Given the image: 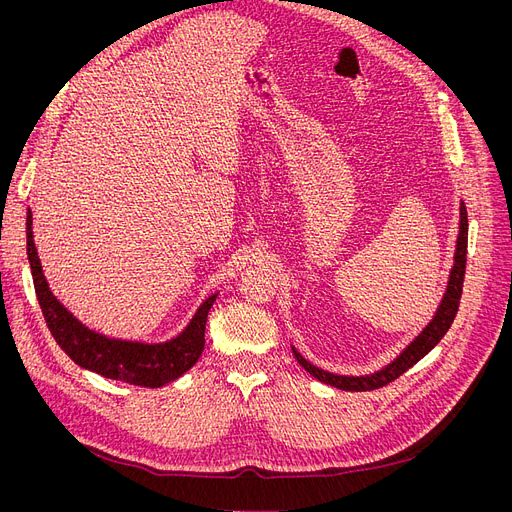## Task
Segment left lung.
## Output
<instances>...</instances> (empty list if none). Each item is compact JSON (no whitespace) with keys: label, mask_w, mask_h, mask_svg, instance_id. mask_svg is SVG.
<instances>
[{"label":"left lung","mask_w":512,"mask_h":512,"mask_svg":"<svg viewBox=\"0 0 512 512\" xmlns=\"http://www.w3.org/2000/svg\"><path fill=\"white\" fill-rule=\"evenodd\" d=\"M467 232H469L467 207H465V203H461V222H459V238H456L454 265L450 270V278H448V286H446V292L442 297V303H440L434 319L429 321V324L423 328V332L419 336H415V340L392 363H388L380 371L367 373V375H338V373H330L326 369H319V367L311 365L297 351V348L292 346L294 359H297L301 363V367H305V371H309L315 380L324 382L328 386H334L338 390H346V392L375 390V388H382V386L394 382L396 378H400L402 373L411 369L417 361H421L444 338V334L452 326L456 311H459L461 294H463V280H465V263H467Z\"/></svg>","instance_id":"obj_1"}]
</instances>
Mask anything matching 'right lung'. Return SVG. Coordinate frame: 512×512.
<instances>
[{"label": "right lung", "mask_w": 512, "mask_h": 512, "mask_svg": "<svg viewBox=\"0 0 512 512\" xmlns=\"http://www.w3.org/2000/svg\"><path fill=\"white\" fill-rule=\"evenodd\" d=\"M26 255H29L35 292L47 328L62 346V351L76 365L110 380L145 388H161L178 380L182 373L199 361L205 346L207 313L218 294H211L209 299H205L193 319L188 321V326L172 340L155 344L118 340L87 328L83 321H78L53 297L43 276V267L33 240L31 209L26 211Z\"/></svg>", "instance_id": "1"}]
</instances>
